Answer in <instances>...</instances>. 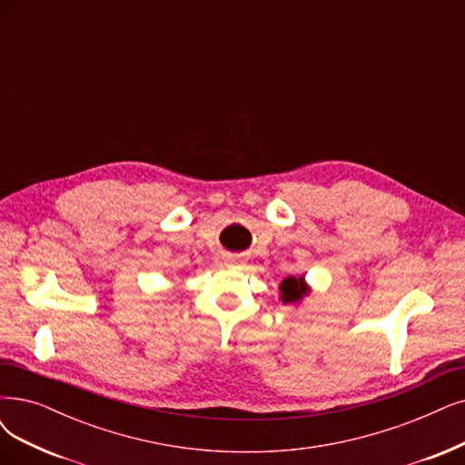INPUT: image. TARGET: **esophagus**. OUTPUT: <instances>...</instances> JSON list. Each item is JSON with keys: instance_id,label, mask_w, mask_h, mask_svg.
<instances>
[{"instance_id": "obj_1", "label": "esophagus", "mask_w": 465, "mask_h": 465, "mask_svg": "<svg viewBox=\"0 0 465 465\" xmlns=\"http://www.w3.org/2000/svg\"><path fill=\"white\" fill-rule=\"evenodd\" d=\"M229 263H232V265H238V263H240V257H236V255L229 257Z\"/></svg>"}]
</instances>
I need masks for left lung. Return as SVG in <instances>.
<instances>
[{
  "mask_svg": "<svg viewBox=\"0 0 465 465\" xmlns=\"http://www.w3.org/2000/svg\"><path fill=\"white\" fill-rule=\"evenodd\" d=\"M309 286L305 282V276H288L281 282V300L282 303H300L303 295L309 293Z\"/></svg>",
  "mask_w": 465,
  "mask_h": 465,
  "instance_id": "obj_1",
  "label": "left lung"
}]
</instances>
